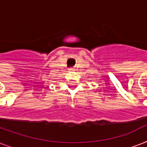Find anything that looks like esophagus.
<instances>
[{"mask_svg":"<svg viewBox=\"0 0 147 147\" xmlns=\"http://www.w3.org/2000/svg\"><path fill=\"white\" fill-rule=\"evenodd\" d=\"M76 69H73V68H71V69H69V71H75Z\"/></svg>","mask_w":147,"mask_h":147,"instance_id":"esophagus-1","label":"esophagus"}]
</instances>
